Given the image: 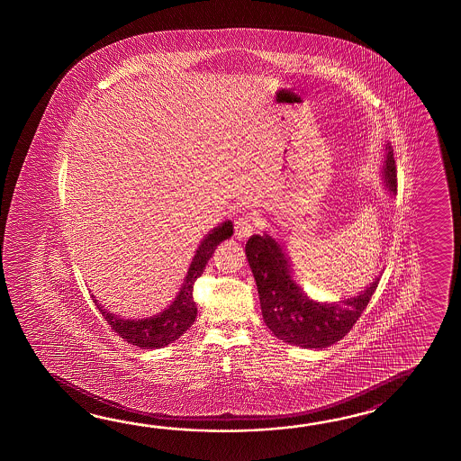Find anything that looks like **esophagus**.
I'll return each mask as SVG.
<instances>
[{"label":"esophagus","mask_w":461,"mask_h":461,"mask_svg":"<svg viewBox=\"0 0 461 461\" xmlns=\"http://www.w3.org/2000/svg\"><path fill=\"white\" fill-rule=\"evenodd\" d=\"M254 230L255 224L254 221H252V217H239V219L235 221V237H237L239 240L249 239L250 235L254 234Z\"/></svg>","instance_id":"obj_1"}]
</instances>
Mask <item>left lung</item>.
Returning a JSON list of instances; mask_svg holds the SVG:
<instances>
[{"instance_id":"obj_1","label":"left lung","mask_w":461,"mask_h":461,"mask_svg":"<svg viewBox=\"0 0 461 461\" xmlns=\"http://www.w3.org/2000/svg\"><path fill=\"white\" fill-rule=\"evenodd\" d=\"M384 186L389 196L397 193L393 149L385 143ZM245 255L254 274L260 308L268 330L284 343L304 349H323L343 339L373 298L381 275L363 292L339 302H320L304 294L294 278L285 245L274 235L255 234L245 244Z\"/></svg>"}]
</instances>
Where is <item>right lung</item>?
<instances>
[{
  "label": "right lung",
  "mask_w": 461,
  "mask_h": 461,
  "mask_svg": "<svg viewBox=\"0 0 461 461\" xmlns=\"http://www.w3.org/2000/svg\"><path fill=\"white\" fill-rule=\"evenodd\" d=\"M234 234V226L230 221H224L214 227L206 237L197 245L196 254L193 257L187 268L185 282L181 285L176 298L163 312L153 314L149 318L131 320L120 314L110 313L102 303H98L95 294H92L97 304L98 312L107 320L110 328L133 346L141 349H158L176 341L179 336L186 333L187 330L196 321L197 308L193 300V285L201 274L204 272L209 258L214 254L217 245L222 240L230 239Z\"/></svg>",
  "instance_id": "obj_1"
}]
</instances>
